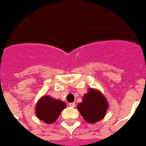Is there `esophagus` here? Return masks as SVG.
I'll list each match as a JSON object with an SVG mask.
<instances>
[{"label": "esophagus", "mask_w": 146, "mask_h": 146, "mask_svg": "<svg viewBox=\"0 0 146 146\" xmlns=\"http://www.w3.org/2000/svg\"><path fill=\"white\" fill-rule=\"evenodd\" d=\"M75 105H76L75 103H70V104H69V106L71 107V108H74Z\"/></svg>", "instance_id": "34e87169"}]
</instances>
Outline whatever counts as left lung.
Instances as JSON below:
<instances>
[{
  "mask_svg": "<svg viewBox=\"0 0 146 146\" xmlns=\"http://www.w3.org/2000/svg\"><path fill=\"white\" fill-rule=\"evenodd\" d=\"M108 103L104 96L97 89H89L79 103L77 109L85 120L90 123L99 121L104 117Z\"/></svg>",
  "mask_w": 146,
  "mask_h": 146,
  "instance_id": "left-lung-1",
  "label": "left lung"
}]
</instances>
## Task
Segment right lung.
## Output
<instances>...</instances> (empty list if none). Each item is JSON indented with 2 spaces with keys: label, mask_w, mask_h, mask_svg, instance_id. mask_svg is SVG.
Listing matches in <instances>:
<instances>
[{
  "label": "right lung",
  "mask_w": 146,
  "mask_h": 146,
  "mask_svg": "<svg viewBox=\"0 0 146 146\" xmlns=\"http://www.w3.org/2000/svg\"><path fill=\"white\" fill-rule=\"evenodd\" d=\"M66 107L62 101L44 96L38 100L35 106V113L38 119L50 124L55 122L61 111Z\"/></svg>",
  "instance_id": "add662e5"
}]
</instances>
